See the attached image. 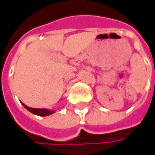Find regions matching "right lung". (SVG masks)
Masks as SVG:
<instances>
[{
  "label": "right lung",
  "instance_id": "obj_1",
  "mask_svg": "<svg viewBox=\"0 0 155 155\" xmlns=\"http://www.w3.org/2000/svg\"><path fill=\"white\" fill-rule=\"evenodd\" d=\"M22 104V106L24 107L28 111H29L30 112H32V114H35V115L41 116V117H45V116H49L54 113V110H48V109H44V108H32L29 107L28 106H26L25 104H23L22 102H21Z\"/></svg>",
  "mask_w": 155,
  "mask_h": 155
}]
</instances>
